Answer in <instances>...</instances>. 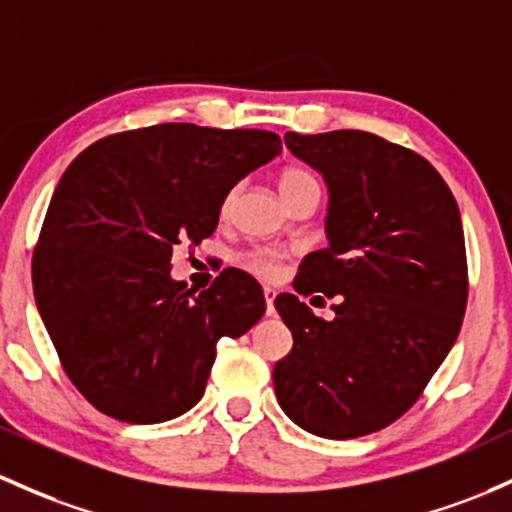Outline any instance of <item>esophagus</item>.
<instances>
[{
  "mask_svg": "<svg viewBox=\"0 0 512 512\" xmlns=\"http://www.w3.org/2000/svg\"><path fill=\"white\" fill-rule=\"evenodd\" d=\"M274 299H277V291L274 289H265V303H267V316L274 313Z\"/></svg>",
  "mask_w": 512,
  "mask_h": 512,
  "instance_id": "1",
  "label": "esophagus"
}]
</instances>
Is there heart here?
Returning a JSON list of instances; mask_svg holds the SVG:
<instances>
[{
	"label": "heart",
	"instance_id": "heart-1",
	"mask_svg": "<svg viewBox=\"0 0 512 512\" xmlns=\"http://www.w3.org/2000/svg\"><path fill=\"white\" fill-rule=\"evenodd\" d=\"M277 187L284 201L291 199V196H299L303 192H320L318 179L308 170H303V167H286V170L279 172ZM235 194H238V189H230L226 194V199H223V211L230 209ZM245 267L250 269V272H255L257 277L274 279L279 277V272H282V255L274 250H255L245 257Z\"/></svg>",
	"mask_w": 512,
	"mask_h": 512
}]
</instances>
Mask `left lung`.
<instances>
[{
    "label": "left lung",
    "mask_w": 512,
    "mask_h": 512,
    "mask_svg": "<svg viewBox=\"0 0 512 512\" xmlns=\"http://www.w3.org/2000/svg\"><path fill=\"white\" fill-rule=\"evenodd\" d=\"M284 143L330 194V245L303 257L294 289L338 303L323 320L299 296L274 299L294 335L274 391L299 428L350 440L401 418L452 350L469 289L462 216L425 157L374 133H286Z\"/></svg>",
    "instance_id": "1"
}]
</instances>
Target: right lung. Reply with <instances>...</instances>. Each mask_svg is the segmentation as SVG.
<instances>
[{"mask_svg": "<svg viewBox=\"0 0 512 512\" xmlns=\"http://www.w3.org/2000/svg\"><path fill=\"white\" fill-rule=\"evenodd\" d=\"M279 153L272 131L160 123L101 138L67 167L33 252V296L97 411L138 425L187 413L218 340L262 318L250 274L228 267L196 294L170 260L174 245L209 238L230 189Z\"/></svg>", "mask_w": 512, "mask_h": 512, "instance_id": "obj_1", "label": "right lung"}]
</instances>
